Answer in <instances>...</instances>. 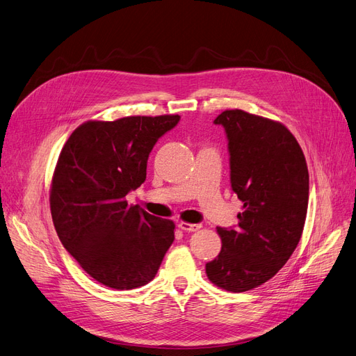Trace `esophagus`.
Segmentation results:
<instances>
[{
    "mask_svg": "<svg viewBox=\"0 0 356 356\" xmlns=\"http://www.w3.org/2000/svg\"><path fill=\"white\" fill-rule=\"evenodd\" d=\"M200 227V224H191V222H184V221H180L179 222V228H181L183 231H189V233H192V231H197Z\"/></svg>",
    "mask_w": 356,
    "mask_h": 356,
    "instance_id": "esophagus-1",
    "label": "esophagus"
}]
</instances>
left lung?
I'll return each instance as SVG.
<instances>
[{"instance_id": "left-lung-1", "label": "left lung", "mask_w": 356, "mask_h": 356, "mask_svg": "<svg viewBox=\"0 0 356 356\" xmlns=\"http://www.w3.org/2000/svg\"><path fill=\"white\" fill-rule=\"evenodd\" d=\"M228 138L231 188L243 202L236 229L216 228L222 247L208 261V280L244 292L269 281L300 243L308 207V168L289 129L240 109L213 120Z\"/></svg>"}]
</instances>
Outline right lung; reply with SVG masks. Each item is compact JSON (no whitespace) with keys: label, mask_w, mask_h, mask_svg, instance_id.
I'll use <instances>...</instances> for the list:
<instances>
[{"label":"right lung","mask_w":356,"mask_h":356,"mask_svg":"<svg viewBox=\"0 0 356 356\" xmlns=\"http://www.w3.org/2000/svg\"><path fill=\"white\" fill-rule=\"evenodd\" d=\"M179 115L87 120L60 149L51 213L60 243L97 282L134 289L156 276L175 240V222L128 205L147 177L152 147Z\"/></svg>","instance_id":"obj_1"}]
</instances>
